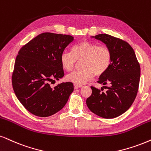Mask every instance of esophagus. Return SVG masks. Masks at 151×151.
<instances>
[{"mask_svg":"<svg viewBox=\"0 0 151 151\" xmlns=\"http://www.w3.org/2000/svg\"><path fill=\"white\" fill-rule=\"evenodd\" d=\"M81 86H82L81 85L76 84V85H74V89H78V88H81Z\"/></svg>","mask_w":151,"mask_h":151,"instance_id":"esophagus-1","label":"esophagus"}]
</instances>
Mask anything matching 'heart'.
I'll list each match as a JSON object with an SVG mask.
<instances>
[{
	"mask_svg": "<svg viewBox=\"0 0 151 151\" xmlns=\"http://www.w3.org/2000/svg\"><path fill=\"white\" fill-rule=\"evenodd\" d=\"M111 51L107 47L99 46L89 41H82L72 47V53L63 51L60 63L63 69L71 70L77 60H81V70L73 71L66 76L68 81L75 84H83L96 76L105 73L111 63Z\"/></svg>",
	"mask_w": 151,
	"mask_h": 151,
	"instance_id": "obj_1",
	"label": "heart"
}]
</instances>
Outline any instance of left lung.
I'll use <instances>...</instances> for the list:
<instances>
[{
    "mask_svg": "<svg viewBox=\"0 0 151 151\" xmlns=\"http://www.w3.org/2000/svg\"><path fill=\"white\" fill-rule=\"evenodd\" d=\"M111 51V63L99 83H110L106 92L91 86L92 94L86 100L93 113L104 118H114L125 113L136 98L140 80V65L134 49L127 42L107 34L92 36ZM105 87V86H103ZM102 90V89H101Z\"/></svg>",
    "mask_w": 151,
    "mask_h": 151,
    "instance_id": "left-lung-1",
    "label": "left lung"
}]
</instances>
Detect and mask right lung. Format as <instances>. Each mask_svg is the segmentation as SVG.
Segmentation results:
<instances>
[{
    "label": "right lung",
    "mask_w": 151,
    "mask_h": 151,
    "mask_svg": "<svg viewBox=\"0 0 151 151\" xmlns=\"http://www.w3.org/2000/svg\"><path fill=\"white\" fill-rule=\"evenodd\" d=\"M73 40L71 35L43 33L19 51L12 74V87L22 105L34 115L47 117L57 113L73 92L71 82L61 83L53 88L49 83L64 76L60 55Z\"/></svg>",
    "instance_id": "add662e5"
}]
</instances>
